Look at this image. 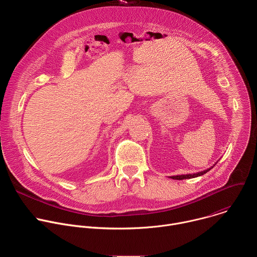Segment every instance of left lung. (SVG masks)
<instances>
[{"instance_id": "obj_1", "label": "left lung", "mask_w": 257, "mask_h": 257, "mask_svg": "<svg viewBox=\"0 0 257 257\" xmlns=\"http://www.w3.org/2000/svg\"><path fill=\"white\" fill-rule=\"evenodd\" d=\"M216 163H217V162H216ZM216 163H215V164H216ZM215 164H214L212 167H210V168H208V169H206V170H204V171H201V172H198V173H194V174H186V175L172 176V177H171V179H175V180H183V179H191V178H196V177L202 176L203 174H205V173H207L209 170H211V169L215 166Z\"/></svg>"}]
</instances>
